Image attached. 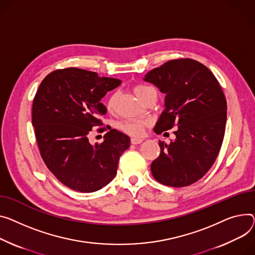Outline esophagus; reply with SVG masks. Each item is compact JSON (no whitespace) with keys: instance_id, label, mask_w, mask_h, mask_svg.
<instances>
[{"instance_id":"esophagus-1","label":"esophagus","mask_w":255,"mask_h":255,"mask_svg":"<svg viewBox=\"0 0 255 255\" xmlns=\"http://www.w3.org/2000/svg\"><path fill=\"white\" fill-rule=\"evenodd\" d=\"M143 140H144V139L141 138V137H132V138H131V143H133V144H139V143H141Z\"/></svg>"}]
</instances>
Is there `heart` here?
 Here are the masks:
<instances>
[{
  "mask_svg": "<svg viewBox=\"0 0 255 255\" xmlns=\"http://www.w3.org/2000/svg\"><path fill=\"white\" fill-rule=\"evenodd\" d=\"M134 93L138 97L140 101H142L146 96H148L150 93L156 92L154 88H151L149 86H146V85H136L134 87ZM117 100H118V92L112 93L108 100H107V110L109 112H114L117 106ZM145 123L142 121H137V120H126L122 123H120L119 127L120 129L130 135H134V136H139V135L142 134L143 129H144Z\"/></svg>",
  "mask_w": 255,
  "mask_h": 255,
  "instance_id": "obj_1",
  "label": "heart"
}]
</instances>
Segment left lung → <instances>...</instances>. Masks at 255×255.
Returning a JSON list of instances; mask_svg holds the SVG:
<instances>
[{
  "instance_id": "obj_1",
  "label": "left lung",
  "mask_w": 255,
  "mask_h": 255,
  "mask_svg": "<svg viewBox=\"0 0 255 255\" xmlns=\"http://www.w3.org/2000/svg\"><path fill=\"white\" fill-rule=\"evenodd\" d=\"M143 80L165 94V110L154 131L177 127L174 140L159 141L161 152L150 165L151 174L165 185H190L208 172L222 147L227 123L223 89L208 67L190 58L169 60Z\"/></svg>"
}]
</instances>
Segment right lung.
<instances>
[{
	"instance_id": "right-lung-1",
	"label": "right lung",
	"mask_w": 255,
	"mask_h": 255,
	"mask_svg": "<svg viewBox=\"0 0 255 255\" xmlns=\"http://www.w3.org/2000/svg\"><path fill=\"white\" fill-rule=\"evenodd\" d=\"M120 84L119 79L76 67L50 73L40 84L32 103V126L42 159L67 188L92 193L116 176L119 159L130 146L129 136L108 127L104 141L91 144L88 135L103 125L99 118L107 108L101 98Z\"/></svg>"
}]
</instances>
